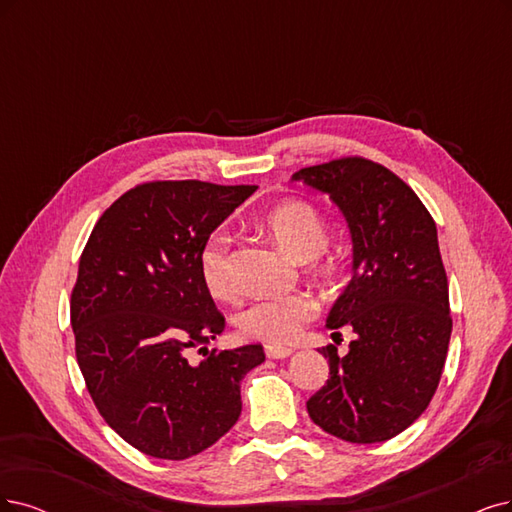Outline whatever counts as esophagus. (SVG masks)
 <instances>
[{"label": "esophagus", "instance_id": "1", "mask_svg": "<svg viewBox=\"0 0 512 512\" xmlns=\"http://www.w3.org/2000/svg\"><path fill=\"white\" fill-rule=\"evenodd\" d=\"M266 354H268V358H276V361H280V358H289L293 354V348H289V346H266Z\"/></svg>", "mask_w": 512, "mask_h": 512}]
</instances>
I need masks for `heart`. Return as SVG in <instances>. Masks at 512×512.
<instances>
[{
    "instance_id": "obj_1",
    "label": "heart",
    "mask_w": 512,
    "mask_h": 512,
    "mask_svg": "<svg viewBox=\"0 0 512 512\" xmlns=\"http://www.w3.org/2000/svg\"><path fill=\"white\" fill-rule=\"evenodd\" d=\"M263 227L295 259H318L329 244V225L325 217L308 202L291 200L274 206L263 217ZM232 236L215 230L206 238L200 253V272L206 289L217 299L234 295L230 268ZM327 270V263H320ZM318 312L316 301L306 293H278L255 299L238 316V327L244 335L266 344H287L295 339L308 320Z\"/></svg>"
}]
</instances>
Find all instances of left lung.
Returning <instances> with one entry per match:
<instances>
[{
    "instance_id": "left-lung-1",
    "label": "left lung",
    "mask_w": 512,
    "mask_h": 512,
    "mask_svg": "<svg viewBox=\"0 0 512 512\" xmlns=\"http://www.w3.org/2000/svg\"><path fill=\"white\" fill-rule=\"evenodd\" d=\"M329 194L352 236V280L327 329L352 327L346 356L318 352L329 380L306 403L316 426L350 443H380L409 428L439 386L451 337L449 285L437 225L386 166L342 158L291 177Z\"/></svg>"
}]
</instances>
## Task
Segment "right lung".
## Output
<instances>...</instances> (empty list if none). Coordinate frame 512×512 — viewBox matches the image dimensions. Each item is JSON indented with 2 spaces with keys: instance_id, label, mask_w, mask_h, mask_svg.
I'll use <instances>...</instances> for the list:
<instances>
[{
  "instance_id": "add662e5",
  "label": "right lung",
  "mask_w": 512,
  "mask_h": 512,
  "mask_svg": "<svg viewBox=\"0 0 512 512\" xmlns=\"http://www.w3.org/2000/svg\"><path fill=\"white\" fill-rule=\"evenodd\" d=\"M257 185L154 181L113 202L86 242L71 293L75 356L103 420L135 449L185 460L242 411L261 344L208 350L225 329L200 272L206 238ZM200 347L203 361L186 358Z\"/></svg>"
}]
</instances>
